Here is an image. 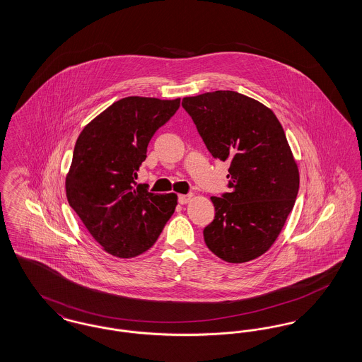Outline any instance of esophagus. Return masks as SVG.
<instances>
[{
  "label": "esophagus",
  "mask_w": 362,
  "mask_h": 362,
  "mask_svg": "<svg viewBox=\"0 0 362 362\" xmlns=\"http://www.w3.org/2000/svg\"><path fill=\"white\" fill-rule=\"evenodd\" d=\"M194 198V195L192 194H187V195H179V204L180 205H186V204H189V201Z\"/></svg>",
  "instance_id": "1"
}]
</instances>
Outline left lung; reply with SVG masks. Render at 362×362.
Here are the masks:
<instances>
[{
	"instance_id": "8db88e82",
	"label": "left lung",
	"mask_w": 362,
	"mask_h": 362,
	"mask_svg": "<svg viewBox=\"0 0 362 362\" xmlns=\"http://www.w3.org/2000/svg\"><path fill=\"white\" fill-rule=\"evenodd\" d=\"M209 152L229 161L230 192L211 197L216 216L204 229L207 248L228 263L267 252L292 211L300 173L276 114L235 90L185 98Z\"/></svg>"
}]
</instances>
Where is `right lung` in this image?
<instances>
[{"mask_svg":"<svg viewBox=\"0 0 362 362\" xmlns=\"http://www.w3.org/2000/svg\"><path fill=\"white\" fill-rule=\"evenodd\" d=\"M179 105V98H123L89 122L76 141L66 197L90 236L112 257L148 251L177 205L175 192H149L136 179L151 138Z\"/></svg>","mask_w":362,"mask_h":362,"instance_id":"1","label":"right lung"}]
</instances>
